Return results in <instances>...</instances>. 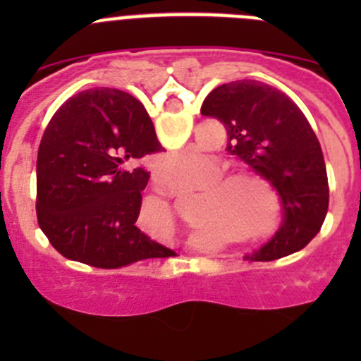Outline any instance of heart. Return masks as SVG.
I'll return each mask as SVG.
<instances>
[{"instance_id":"1","label":"heart","mask_w":361,"mask_h":361,"mask_svg":"<svg viewBox=\"0 0 361 361\" xmlns=\"http://www.w3.org/2000/svg\"><path fill=\"white\" fill-rule=\"evenodd\" d=\"M195 159V152L162 155L157 160L155 173L166 183H174ZM221 171L224 164L209 159L204 180ZM204 190L206 194L201 195L192 211V220L195 221L192 225L204 238L213 234V225L225 227L246 246H264L278 235L283 221L281 199L274 185L260 173L245 167L228 169L220 177L207 181ZM197 223L207 225L197 226Z\"/></svg>"}]
</instances>
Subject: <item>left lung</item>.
Here are the masks:
<instances>
[{
  "mask_svg": "<svg viewBox=\"0 0 361 361\" xmlns=\"http://www.w3.org/2000/svg\"><path fill=\"white\" fill-rule=\"evenodd\" d=\"M201 113L224 123L227 150L271 181L281 197L283 225L255 260H278L307 246L325 221L330 194L322 147L300 108L267 83L238 80L211 90Z\"/></svg>",
  "mask_w": 361,
  "mask_h": 361,
  "instance_id": "left-lung-1",
  "label": "left lung"
}]
</instances>
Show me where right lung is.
I'll return each mask as SVG.
<instances>
[{"instance_id": "right-lung-1", "label": "right lung", "mask_w": 361, "mask_h": 361, "mask_svg": "<svg viewBox=\"0 0 361 361\" xmlns=\"http://www.w3.org/2000/svg\"><path fill=\"white\" fill-rule=\"evenodd\" d=\"M162 150L143 104L118 89L75 94L43 133L36 160V216L69 260L120 269L174 255L136 227L147 155Z\"/></svg>"}]
</instances>
